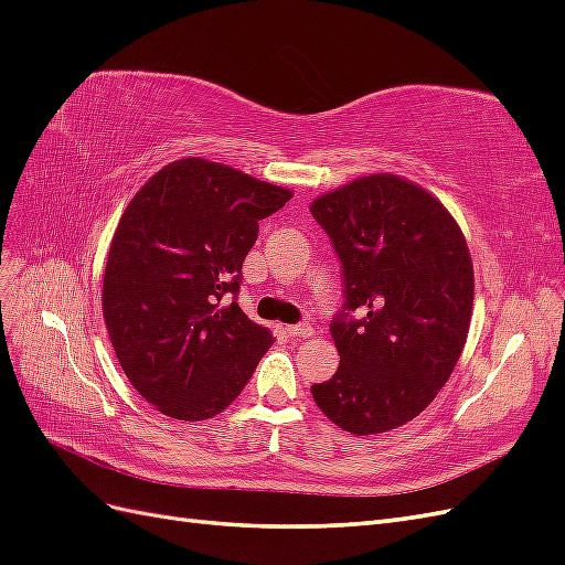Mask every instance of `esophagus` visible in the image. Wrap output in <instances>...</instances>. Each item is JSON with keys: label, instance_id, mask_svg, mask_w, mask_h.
Listing matches in <instances>:
<instances>
[{"label": "esophagus", "instance_id": "34e87169", "mask_svg": "<svg viewBox=\"0 0 565 565\" xmlns=\"http://www.w3.org/2000/svg\"><path fill=\"white\" fill-rule=\"evenodd\" d=\"M313 328L309 322H301V324H289L287 328V334L295 337V339H306V337H313Z\"/></svg>", "mask_w": 565, "mask_h": 565}]
</instances>
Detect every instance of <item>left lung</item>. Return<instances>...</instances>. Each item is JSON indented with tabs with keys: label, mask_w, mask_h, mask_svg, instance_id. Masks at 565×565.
Returning <instances> with one entry per match:
<instances>
[{
	"label": "left lung",
	"mask_w": 565,
	"mask_h": 565,
	"mask_svg": "<svg viewBox=\"0 0 565 565\" xmlns=\"http://www.w3.org/2000/svg\"><path fill=\"white\" fill-rule=\"evenodd\" d=\"M344 270L347 311L332 320L339 370L311 393L339 429L372 436L415 419L467 344L473 264L452 214L396 174L353 179L311 202Z\"/></svg>",
	"instance_id": "left-lung-1"
}]
</instances>
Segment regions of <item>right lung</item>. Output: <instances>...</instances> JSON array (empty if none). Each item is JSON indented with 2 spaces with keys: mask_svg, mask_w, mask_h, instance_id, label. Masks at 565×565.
<instances>
[{
  "mask_svg": "<svg viewBox=\"0 0 565 565\" xmlns=\"http://www.w3.org/2000/svg\"><path fill=\"white\" fill-rule=\"evenodd\" d=\"M292 191L241 169L183 158L152 174L115 228L104 320L127 380L162 415L200 422L226 409L273 337L237 301L259 221Z\"/></svg>",
  "mask_w": 565,
  "mask_h": 565,
  "instance_id": "add662e5",
  "label": "right lung"
}]
</instances>
